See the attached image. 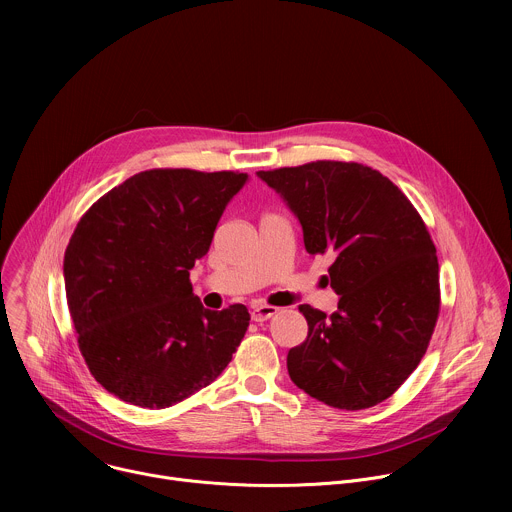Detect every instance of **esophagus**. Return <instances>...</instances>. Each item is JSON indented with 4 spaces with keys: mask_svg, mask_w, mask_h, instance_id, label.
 Listing matches in <instances>:
<instances>
[{
    "mask_svg": "<svg viewBox=\"0 0 512 512\" xmlns=\"http://www.w3.org/2000/svg\"><path fill=\"white\" fill-rule=\"evenodd\" d=\"M275 314H277V308H273V306H255V308L251 310V318H253L255 322H265V320L273 318Z\"/></svg>",
    "mask_w": 512,
    "mask_h": 512,
    "instance_id": "1",
    "label": "esophagus"
}]
</instances>
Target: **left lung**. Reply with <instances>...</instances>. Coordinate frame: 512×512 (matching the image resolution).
I'll return each mask as SVG.
<instances>
[{"label":"left lung","instance_id":"left-lung-1","mask_svg":"<svg viewBox=\"0 0 512 512\" xmlns=\"http://www.w3.org/2000/svg\"><path fill=\"white\" fill-rule=\"evenodd\" d=\"M294 212L306 251L330 253L338 310L300 306L308 338L287 373L310 397L346 411L389 399L423 358L440 312V265L407 196L381 172L312 162L257 172Z\"/></svg>","mask_w":512,"mask_h":512}]
</instances>
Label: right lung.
<instances>
[{
	"label": "right lung",
	"mask_w": 512,
	"mask_h": 512,
	"mask_svg": "<svg viewBox=\"0 0 512 512\" xmlns=\"http://www.w3.org/2000/svg\"><path fill=\"white\" fill-rule=\"evenodd\" d=\"M247 174L148 170L101 196L64 253V287L95 381L164 409L225 371L249 326L243 304L206 310L190 269Z\"/></svg>",
	"instance_id": "add662e5"
}]
</instances>
